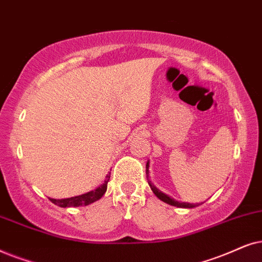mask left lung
I'll return each instance as SVG.
<instances>
[{
	"label": "left lung",
	"mask_w": 262,
	"mask_h": 262,
	"mask_svg": "<svg viewBox=\"0 0 262 262\" xmlns=\"http://www.w3.org/2000/svg\"><path fill=\"white\" fill-rule=\"evenodd\" d=\"M148 166H149V162L147 160V163H146V175H147V182L149 184V187H151V189L153 193L156 194V196L159 199V200H162L164 202H166V204L171 205V206H176V207H181V208H193V207H196L199 206V204H189V202H181V201H177L175 199L170 198L169 195L164 194L163 191H160L158 188L155 187V184L152 183V181L149 180V170H148Z\"/></svg>",
	"instance_id": "obj_1"
}]
</instances>
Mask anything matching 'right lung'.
<instances>
[{
    "mask_svg": "<svg viewBox=\"0 0 262 262\" xmlns=\"http://www.w3.org/2000/svg\"><path fill=\"white\" fill-rule=\"evenodd\" d=\"M110 180V172L107 173L104 182L100 184L99 187H97L95 190H91L89 193L78 195V196L73 198H67V199H50L51 202H54L55 205L60 207H79V206H87V205L92 204L97 200H99L100 198L105 194L106 188H107V182Z\"/></svg>",
    "mask_w": 262,
    "mask_h": 262,
    "instance_id": "right-lung-1",
    "label": "right lung"
}]
</instances>
